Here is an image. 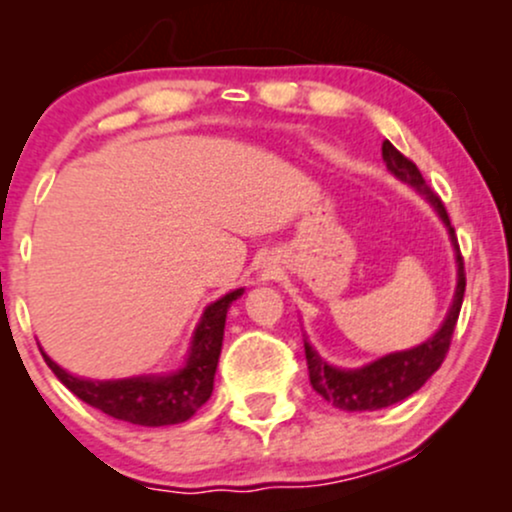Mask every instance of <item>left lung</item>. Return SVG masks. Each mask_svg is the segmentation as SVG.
<instances>
[{
	"label": "left lung",
	"mask_w": 512,
	"mask_h": 512,
	"mask_svg": "<svg viewBox=\"0 0 512 512\" xmlns=\"http://www.w3.org/2000/svg\"><path fill=\"white\" fill-rule=\"evenodd\" d=\"M383 161L387 170L395 175L397 180L407 182L409 187H414L419 195L426 197V202L436 209L440 221L448 228V236L452 243V252H455V264H457V286L455 296L445 315L443 325L438 327L433 337H428L426 342L419 346H411L404 351H392L375 361L366 363L361 368H337L332 363H327L313 344L308 342V334L303 332V344H305V361H308V373H310V385L322 399L332 404V407L344 409V411H375L385 409L390 404L402 402L409 395H414L416 390H421V385L431 378L433 373L440 368L445 354L450 349L452 332H455L457 317H460L462 298H464V262L460 255V245H457L455 228L450 226L448 211H445L443 202L433 195L431 187L426 185L421 170L409 161L407 156H402L390 142H383Z\"/></svg>",
	"instance_id": "left-lung-1"
}]
</instances>
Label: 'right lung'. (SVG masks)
Returning <instances> with one entry per match:
<instances>
[{
    "label": "right lung",
    "instance_id": "add662e5",
    "mask_svg": "<svg viewBox=\"0 0 512 512\" xmlns=\"http://www.w3.org/2000/svg\"><path fill=\"white\" fill-rule=\"evenodd\" d=\"M245 289L228 291L219 301L209 303L199 317L195 332H192L190 349L185 363L173 373H151L134 375L120 380H91L67 373L45 354L40 346L45 363L52 373L62 380L67 390H72L81 402L101 409L113 419L127 421L137 426H173L192 419L197 409L211 397L214 390V375L219 366L223 327L233 301L243 296Z\"/></svg>",
    "mask_w": 512,
    "mask_h": 512
}]
</instances>
